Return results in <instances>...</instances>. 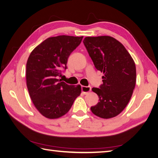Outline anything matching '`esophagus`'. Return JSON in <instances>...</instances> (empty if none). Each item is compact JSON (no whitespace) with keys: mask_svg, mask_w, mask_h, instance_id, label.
<instances>
[{"mask_svg":"<svg viewBox=\"0 0 158 158\" xmlns=\"http://www.w3.org/2000/svg\"><path fill=\"white\" fill-rule=\"evenodd\" d=\"M91 90H92V88L90 86H82V93L84 95H86L88 94L89 92H91Z\"/></svg>","mask_w":158,"mask_h":158,"instance_id":"esophagus-1","label":"esophagus"}]
</instances>
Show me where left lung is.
Wrapping results in <instances>:
<instances>
[{"mask_svg": "<svg viewBox=\"0 0 158 158\" xmlns=\"http://www.w3.org/2000/svg\"><path fill=\"white\" fill-rule=\"evenodd\" d=\"M83 43L95 67L104 74L103 84L92 88L99 102L91 111L103 118L116 117L127 106L135 88V61L121 43L111 36L86 37Z\"/></svg>", "mask_w": 158, "mask_h": 158, "instance_id": "left-lung-1", "label": "left lung"}]
</instances>
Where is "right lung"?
Returning a JSON list of instances; mask_svg holds the SVG:
<instances>
[{
  "instance_id": "right-lung-1",
  "label": "right lung",
  "mask_w": 158,
  "mask_h": 158,
  "mask_svg": "<svg viewBox=\"0 0 158 158\" xmlns=\"http://www.w3.org/2000/svg\"><path fill=\"white\" fill-rule=\"evenodd\" d=\"M83 36L47 38L30 53L26 63V85L32 102L43 116L55 119L68 113L81 94L80 85H70L58 79L66 68L69 55Z\"/></svg>"
}]
</instances>
